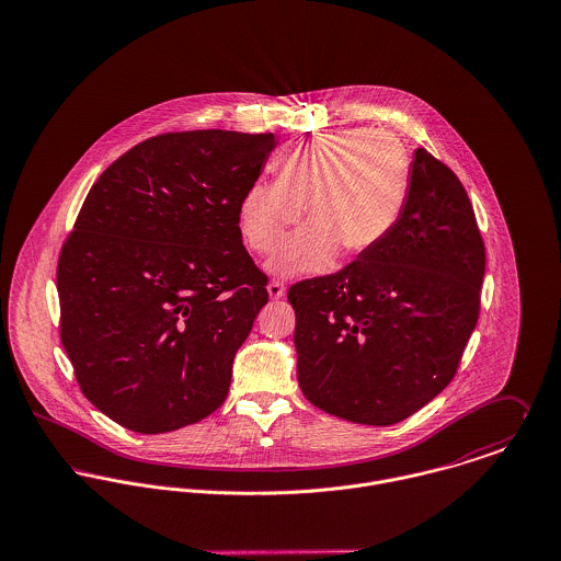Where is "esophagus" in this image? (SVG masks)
Instances as JSON below:
<instances>
[{
  "instance_id": "esophagus-1",
  "label": "esophagus",
  "mask_w": 561,
  "mask_h": 561,
  "mask_svg": "<svg viewBox=\"0 0 561 561\" xmlns=\"http://www.w3.org/2000/svg\"><path fill=\"white\" fill-rule=\"evenodd\" d=\"M266 290H268V297H271V299H282V297L286 295V288H284V284H282V282H277V279L268 282Z\"/></svg>"
}]
</instances>
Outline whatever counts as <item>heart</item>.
Here are the masks:
<instances>
[{
    "label": "heart",
    "instance_id": "1",
    "mask_svg": "<svg viewBox=\"0 0 561 561\" xmlns=\"http://www.w3.org/2000/svg\"><path fill=\"white\" fill-rule=\"evenodd\" d=\"M409 157L402 141L380 128L316 135L286 152L275 183L257 181L239 204V230L251 251L271 255L296 222L302 227L271 260L277 275L331 268L342 251L359 257L396 228L409 195Z\"/></svg>",
    "mask_w": 561,
    "mask_h": 561
}]
</instances>
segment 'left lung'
<instances>
[{
  "label": "left lung",
  "instance_id": "obj_1",
  "mask_svg": "<svg viewBox=\"0 0 561 561\" xmlns=\"http://www.w3.org/2000/svg\"><path fill=\"white\" fill-rule=\"evenodd\" d=\"M486 250L458 176L417 148L391 234L288 290L297 378L320 411L391 426L438 396L480 316Z\"/></svg>",
  "mask_w": 561,
  "mask_h": 561
}]
</instances>
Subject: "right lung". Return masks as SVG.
<instances>
[{
    "instance_id": "right-lung-1",
    "label": "right lung",
    "mask_w": 561,
    "mask_h": 561,
    "mask_svg": "<svg viewBox=\"0 0 561 561\" xmlns=\"http://www.w3.org/2000/svg\"><path fill=\"white\" fill-rule=\"evenodd\" d=\"M275 146L273 133H163L90 188L58 260L60 337L83 396L128 431H179L224 404L268 301L239 204Z\"/></svg>"
}]
</instances>
